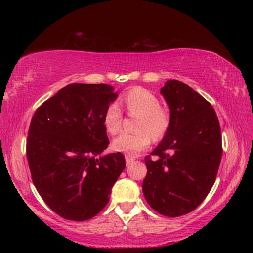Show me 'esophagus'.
<instances>
[{
  "mask_svg": "<svg viewBox=\"0 0 253 253\" xmlns=\"http://www.w3.org/2000/svg\"><path fill=\"white\" fill-rule=\"evenodd\" d=\"M125 158H126V164H127V165H130L131 163L135 161V158H134V157H131V156H129V155H126V156H125Z\"/></svg>",
  "mask_w": 253,
  "mask_h": 253,
  "instance_id": "esophagus-1",
  "label": "esophagus"
}]
</instances>
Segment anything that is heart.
<instances>
[{
	"label": "heart",
	"instance_id": "b5f03b06",
	"mask_svg": "<svg viewBox=\"0 0 253 253\" xmlns=\"http://www.w3.org/2000/svg\"><path fill=\"white\" fill-rule=\"evenodd\" d=\"M127 113L131 116H139L136 124L135 134L119 135L114 139L113 149L127 155L137 154L148 148L154 139H161L169 130L170 114L165 107L161 106V100L152 91L144 88H132L123 98ZM123 113L116 102L110 104L104 114V126L111 135L121 130Z\"/></svg>",
	"mask_w": 253,
	"mask_h": 253
}]
</instances>
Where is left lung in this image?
<instances>
[{
  "label": "left lung",
  "instance_id": "obj_1",
  "mask_svg": "<svg viewBox=\"0 0 253 253\" xmlns=\"http://www.w3.org/2000/svg\"><path fill=\"white\" fill-rule=\"evenodd\" d=\"M161 92L170 109V124L160 145L145 157L143 193L156 212L176 217L198 208L215 182L221 128L211 104L186 84L169 80Z\"/></svg>",
  "mask_w": 253,
  "mask_h": 253
}]
</instances>
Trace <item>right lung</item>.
Wrapping results in <instances>:
<instances>
[{
  "mask_svg": "<svg viewBox=\"0 0 253 253\" xmlns=\"http://www.w3.org/2000/svg\"><path fill=\"white\" fill-rule=\"evenodd\" d=\"M105 84H71L36 110L27 138L32 182L59 216L85 221L109 201L126 166L122 153L97 158L108 147L107 107L116 99Z\"/></svg>",
  "mask_w": 253,
  "mask_h": 253,
  "instance_id": "right-lung-1",
  "label": "right lung"
}]
</instances>
